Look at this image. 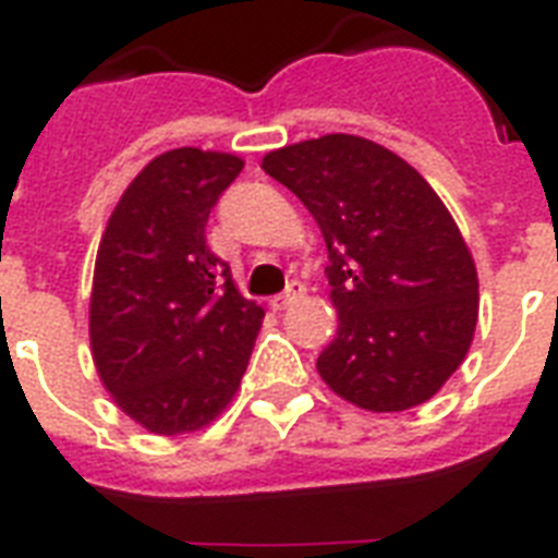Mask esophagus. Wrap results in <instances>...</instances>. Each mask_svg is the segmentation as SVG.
Listing matches in <instances>:
<instances>
[{
    "instance_id": "obj_1",
    "label": "esophagus",
    "mask_w": 558,
    "mask_h": 558,
    "mask_svg": "<svg viewBox=\"0 0 558 558\" xmlns=\"http://www.w3.org/2000/svg\"><path fill=\"white\" fill-rule=\"evenodd\" d=\"M304 292L306 287L301 283V280H289V287L283 289V295L271 298V306H275V310H287L289 304H295L298 298H304Z\"/></svg>"
}]
</instances>
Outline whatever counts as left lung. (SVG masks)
I'll list each match as a JSON object with an SVG mask.
<instances>
[{
	"mask_svg": "<svg viewBox=\"0 0 558 558\" xmlns=\"http://www.w3.org/2000/svg\"><path fill=\"white\" fill-rule=\"evenodd\" d=\"M263 170L322 228L336 339L318 373L365 411H405L442 388L477 324V271L432 185L397 153L332 133L269 153Z\"/></svg>",
	"mask_w": 558,
	"mask_h": 558,
	"instance_id": "left-lung-1",
	"label": "left lung"
}]
</instances>
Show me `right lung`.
<instances>
[{"mask_svg": "<svg viewBox=\"0 0 558 558\" xmlns=\"http://www.w3.org/2000/svg\"><path fill=\"white\" fill-rule=\"evenodd\" d=\"M243 170L228 153H161L112 210L89 304L95 367L147 432H196L240 388L263 306L245 301L205 226Z\"/></svg>", "mask_w": 558, "mask_h": 558, "instance_id": "1", "label": "right lung"}]
</instances>
